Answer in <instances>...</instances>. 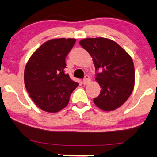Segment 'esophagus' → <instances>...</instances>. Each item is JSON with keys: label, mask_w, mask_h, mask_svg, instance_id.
<instances>
[{"label": "esophagus", "mask_w": 157, "mask_h": 157, "mask_svg": "<svg viewBox=\"0 0 157 157\" xmlns=\"http://www.w3.org/2000/svg\"><path fill=\"white\" fill-rule=\"evenodd\" d=\"M90 82H91V78L90 77V75H85L84 78L83 79V84H84V85H86V84H88Z\"/></svg>", "instance_id": "1"}]
</instances>
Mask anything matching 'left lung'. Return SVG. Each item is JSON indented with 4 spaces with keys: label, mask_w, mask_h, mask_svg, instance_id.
Segmentation results:
<instances>
[{
    "label": "left lung",
    "mask_w": 157,
    "mask_h": 157,
    "mask_svg": "<svg viewBox=\"0 0 157 157\" xmlns=\"http://www.w3.org/2000/svg\"><path fill=\"white\" fill-rule=\"evenodd\" d=\"M80 45L93 60L95 80L100 93L93 101L102 111H111L122 105L132 94L135 84V67L132 59L124 49L111 39L85 38Z\"/></svg>",
    "instance_id": "left-lung-1"
}]
</instances>
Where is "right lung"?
Returning <instances> with one entry per match:
<instances>
[{"instance_id":"1","label":"right lung","mask_w":157,"mask_h":157,"mask_svg":"<svg viewBox=\"0 0 157 157\" xmlns=\"http://www.w3.org/2000/svg\"><path fill=\"white\" fill-rule=\"evenodd\" d=\"M75 38H55L42 44L25 65L24 82L36 105L49 113L61 111L78 84L65 73V57Z\"/></svg>"}]
</instances>
